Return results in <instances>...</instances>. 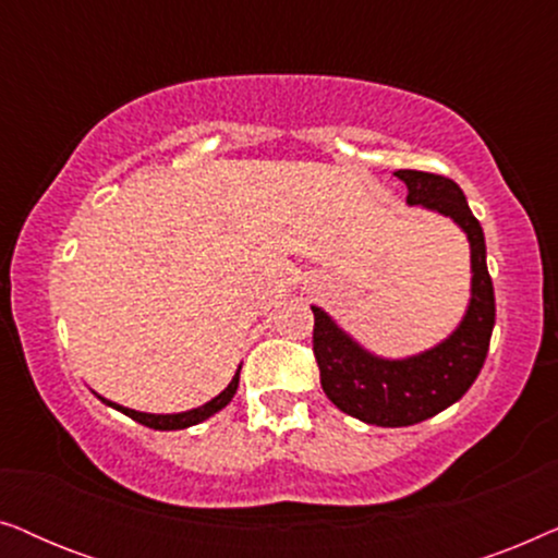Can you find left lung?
<instances>
[{
    "label": "left lung",
    "mask_w": 558,
    "mask_h": 558,
    "mask_svg": "<svg viewBox=\"0 0 558 558\" xmlns=\"http://www.w3.org/2000/svg\"><path fill=\"white\" fill-rule=\"evenodd\" d=\"M409 205H424L449 216L468 233L472 262V296L457 330L426 353L386 361L348 338L330 315L315 312L312 350L319 384L335 407L376 426H411L460 401L483 368L495 325V292L485 264V235L472 216L460 185L441 174L399 170Z\"/></svg>",
    "instance_id": "left-lung-1"
}]
</instances>
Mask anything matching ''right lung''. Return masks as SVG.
I'll use <instances>...</instances> for the list:
<instances>
[{
	"label": "right lung",
	"mask_w": 558,
	"mask_h": 558,
	"mask_svg": "<svg viewBox=\"0 0 558 558\" xmlns=\"http://www.w3.org/2000/svg\"><path fill=\"white\" fill-rule=\"evenodd\" d=\"M239 378H241V368L235 371V376H233L231 384H228L226 391H220V393L216 396V399L208 401V403H203V407L190 409V411H182V414H144V411H134V409L119 407V403H111V401H106V399H101V401H106V403H109V407L121 411V414H126L129 418H134V422L149 426V429H159V432L187 429V426L201 424V422H205V418H208V416L216 414V411L223 409L226 403L233 399L235 388H239Z\"/></svg>",
	"instance_id": "obj_1"
}]
</instances>
